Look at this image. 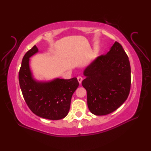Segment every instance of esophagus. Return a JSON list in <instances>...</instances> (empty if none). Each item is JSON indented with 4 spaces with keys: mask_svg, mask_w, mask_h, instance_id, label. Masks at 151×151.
Instances as JSON below:
<instances>
[{
    "mask_svg": "<svg viewBox=\"0 0 151 151\" xmlns=\"http://www.w3.org/2000/svg\"><path fill=\"white\" fill-rule=\"evenodd\" d=\"M77 80H78V81L79 84H81L82 81H83V77H81V76H78V77H77Z\"/></svg>",
    "mask_w": 151,
    "mask_h": 151,
    "instance_id": "34e87169",
    "label": "esophagus"
}]
</instances>
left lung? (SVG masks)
<instances>
[{"mask_svg":"<svg viewBox=\"0 0 151 151\" xmlns=\"http://www.w3.org/2000/svg\"><path fill=\"white\" fill-rule=\"evenodd\" d=\"M82 85L87 93L89 111L106 115L119 108L131 89V66L121 44L115 42L108 52L99 56L84 70Z\"/></svg>","mask_w":151,"mask_h":151,"instance_id":"left-lung-1","label":"left lung"}]
</instances>
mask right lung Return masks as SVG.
<instances>
[{
	"mask_svg": "<svg viewBox=\"0 0 151 151\" xmlns=\"http://www.w3.org/2000/svg\"><path fill=\"white\" fill-rule=\"evenodd\" d=\"M39 52L35 45L24 55L19 73L22 95L33 113L42 118L60 120L67 115L71 98L79 83L76 77L57 78L50 81H39L33 77L29 66L30 58Z\"/></svg>",
	"mask_w": 151,
	"mask_h": 151,
	"instance_id": "add662e5",
	"label": "right lung"
}]
</instances>
